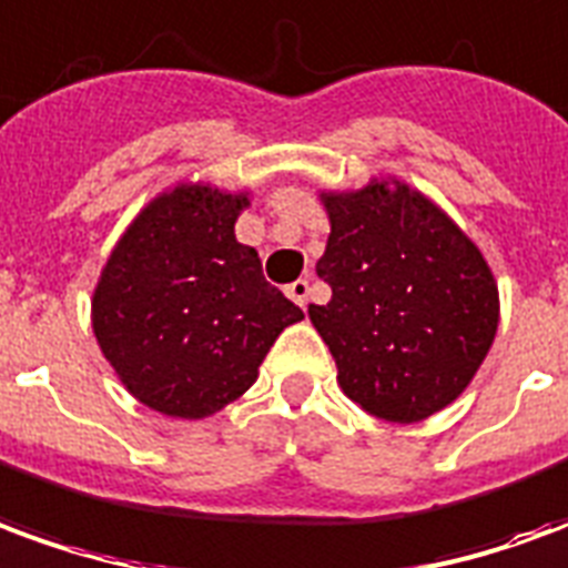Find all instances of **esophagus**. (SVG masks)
Listing matches in <instances>:
<instances>
[{"label": "esophagus", "mask_w": 568, "mask_h": 568, "mask_svg": "<svg viewBox=\"0 0 568 568\" xmlns=\"http://www.w3.org/2000/svg\"><path fill=\"white\" fill-rule=\"evenodd\" d=\"M285 295L292 297V301H295L297 307H307L310 283H307V280H295V283H292V285H288V288H285Z\"/></svg>", "instance_id": "34e87169"}]
</instances>
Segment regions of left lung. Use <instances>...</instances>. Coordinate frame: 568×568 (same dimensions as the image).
<instances>
[{"instance_id": "left-lung-1", "label": "left lung", "mask_w": 568, "mask_h": 568, "mask_svg": "<svg viewBox=\"0 0 568 568\" xmlns=\"http://www.w3.org/2000/svg\"><path fill=\"white\" fill-rule=\"evenodd\" d=\"M332 222L316 264L332 285L310 322L337 383L386 423H419L456 402L499 328V288L447 212L398 179L322 191Z\"/></svg>"}]
</instances>
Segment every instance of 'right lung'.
I'll list each match as a JSON object with an SVG mask.
<instances>
[{
    "label": "right lung",
    "instance_id": "obj_1",
    "mask_svg": "<svg viewBox=\"0 0 568 568\" xmlns=\"http://www.w3.org/2000/svg\"><path fill=\"white\" fill-rule=\"evenodd\" d=\"M248 194L175 185L130 222L93 288L97 344L142 405L203 419L258 381V365L301 307L236 243Z\"/></svg>",
    "mask_w": 568,
    "mask_h": 568
}]
</instances>
